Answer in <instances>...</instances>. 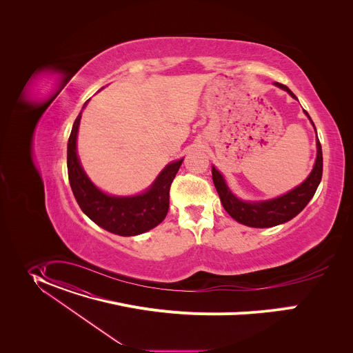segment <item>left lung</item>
I'll use <instances>...</instances> for the list:
<instances>
[{
    "instance_id": "1",
    "label": "left lung",
    "mask_w": 353,
    "mask_h": 353,
    "mask_svg": "<svg viewBox=\"0 0 353 353\" xmlns=\"http://www.w3.org/2000/svg\"><path fill=\"white\" fill-rule=\"evenodd\" d=\"M274 85L287 91L294 99H296L294 92L287 85L280 83H274ZM304 112L310 118L308 112L307 111ZM311 123L314 126L312 121ZM315 133H316V129H315ZM322 167H323L322 148L316 136V159H315L312 171L310 172V175L305 178L303 183L284 196H280L273 200H266V201H243L232 194L223 175L216 170V167H212V178H213L214 188L219 193L220 201L232 219H235L241 224L254 227V228H269V227L287 223L302 212L305 205L314 197L318 189V185L322 179Z\"/></svg>"
}]
</instances>
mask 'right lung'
Here are the masks:
<instances>
[{"mask_svg": "<svg viewBox=\"0 0 353 353\" xmlns=\"http://www.w3.org/2000/svg\"><path fill=\"white\" fill-rule=\"evenodd\" d=\"M81 112L83 110L73 123L68 141V176L79 206L99 227L121 236H134L154 228L167 216L170 188L183 159L165 165L151 188L141 194L130 197L105 194L90 181L77 156L76 141Z\"/></svg>", "mask_w": 353, "mask_h": 353, "instance_id": "1", "label": "right lung"}]
</instances>
